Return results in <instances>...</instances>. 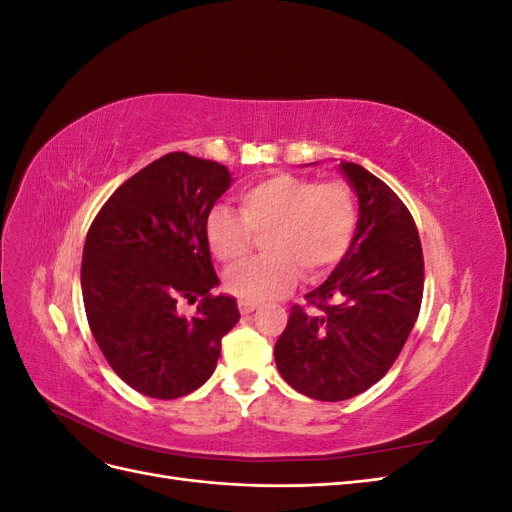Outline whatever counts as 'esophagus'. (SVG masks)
Wrapping results in <instances>:
<instances>
[{"mask_svg": "<svg viewBox=\"0 0 512 512\" xmlns=\"http://www.w3.org/2000/svg\"><path fill=\"white\" fill-rule=\"evenodd\" d=\"M256 307H258L256 303H250V301H239V312H241L243 316H247V314H252Z\"/></svg>", "mask_w": 512, "mask_h": 512, "instance_id": "34e87169", "label": "esophagus"}]
</instances>
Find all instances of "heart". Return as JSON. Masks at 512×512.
I'll return each mask as SVG.
<instances>
[{
    "mask_svg": "<svg viewBox=\"0 0 512 512\" xmlns=\"http://www.w3.org/2000/svg\"><path fill=\"white\" fill-rule=\"evenodd\" d=\"M241 213L215 205L205 218L213 256L232 265L247 256L256 237L267 256L247 260L224 277L226 290L241 301L260 303L282 297L299 280L314 282L342 260L359 228V203L344 181L299 175H271L239 194Z\"/></svg>",
    "mask_w": 512,
    "mask_h": 512,
    "instance_id": "heart-1",
    "label": "heart"
}]
</instances>
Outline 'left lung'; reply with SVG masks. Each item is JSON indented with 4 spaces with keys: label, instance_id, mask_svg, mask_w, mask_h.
<instances>
[{
    "label": "left lung",
    "instance_id": "left-lung-1",
    "mask_svg": "<svg viewBox=\"0 0 512 512\" xmlns=\"http://www.w3.org/2000/svg\"><path fill=\"white\" fill-rule=\"evenodd\" d=\"M359 196L348 254L305 294L316 312L292 305L275 344L282 378L312 399L344 401L376 384L404 348L423 301L425 262L408 207L376 175L339 164Z\"/></svg>",
    "mask_w": 512,
    "mask_h": 512
}]
</instances>
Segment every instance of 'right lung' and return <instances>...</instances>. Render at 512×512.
<instances>
[{
    "label": "right lung",
    "mask_w": 512,
    "mask_h": 512,
    "mask_svg": "<svg viewBox=\"0 0 512 512\" xmlns=\"http://www.w3.org/2000/svg\"><path fill=\"white\" fill-rule=\"evenodd\" d=\"M232 183L220 162L173 151L121 183L91 222L81 265L89 329L115 374L153 399L203 386L222 337L239 322L237 301L213 297L205 218ZM201 305L194 319L181 298Z\"/></svg>",
    "instance_id": "right-lung-1"
}]
</instances>
